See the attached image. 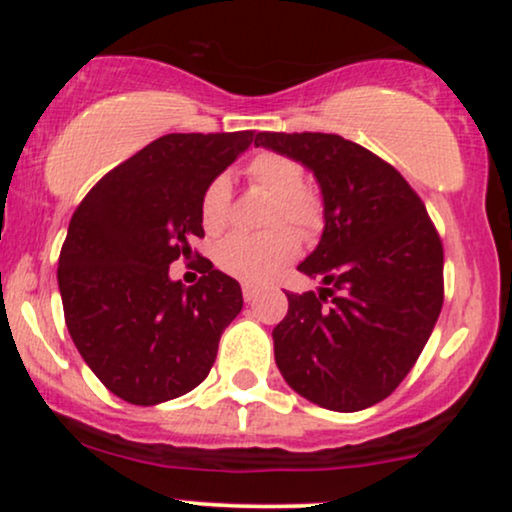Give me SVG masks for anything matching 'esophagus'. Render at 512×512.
I'll list each match as a JSON object with an SVG mask.
<instances>
[{
	"instance_id": "esophagus-1",
	"label": "esophagus",
	"mask_w": 512,
	"mask_h": 512,
	"mask_svg": "<svg viewBox=\"0 0 512 512\" xmlns=\"http://www.w3.org/2000/svg\"><path fill=\"white\" fill-rule=\"evenodd\" d=\"M243 298L248 303H255L257 298H260V289H255V286H243Z\"/></svg>"
}]
</instances>
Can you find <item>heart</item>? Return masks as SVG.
I'll list each match as a JSON object with an SVG mask.
<instances>
[{
  "mask_svg": "<svg viewBox=\"0 0 512 512\" xmlns=\"http://www.w3.org/2000/svg\"><path fill=\"white\" fill-rule=\"evenodd\" d=\"M245 178L252 187L272 195L267 209V226L272 231L250 236L233 233L216 248V264L243 284L262 286L272 281L286 264L301 252V238H317L325 228L327 209L320 190L305 185V170L296 158L279 151H260L245 166ZM231 219V182L216 175L199 195V221L204 231L219 233ZM293 225L297 228H290Z\"/></svg>",
  "mask_w": 512,
  "mask_h": 512,
  "instance_id": "obj_1",
  "label": "heart"
}]
</instances>
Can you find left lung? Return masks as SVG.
Wrapping results in <instances>:
<instances>
[{"instance_id": "1", "label": "left lung", "mask_w": 512, "mask_h": 512, "mask_svg": "<svg viewBox=\"0 0 512 512\" xmlns=\"http://www.w3.org/2000/svg\"><path fill=\"white\" fill-rule=\"evenodd\" d=\"M255 144L313 170L327 209L320 245L298 264L325 289L286 293L276 366L320 407H373L407 378L443 308L436 226L397 168L339 134L260 132Z\"/></svg>"}]
</instances>
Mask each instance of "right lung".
I'll list each match as a JSON object with an SVG mask.
<instances>
[{"label":"right lung","instance_id":"right-lung-1","mask_svg":"<svg viewBox=\"0 0 512 512\" xmlns=\"http://www.w3.org/2000/svg\"><path fill=\"white\" fill-rule=\"evenodd\" d=\"M252 139V129L166 134L105 173L69 221L57 267L64 322L88 368L129 404L202 383L243 308L238 281L190 243L204 238L199 195ZM180 256H197L203 272L187 290L167 276Z\"/></svg>","mask_w":512,"mask_h":512}]
</instances>
